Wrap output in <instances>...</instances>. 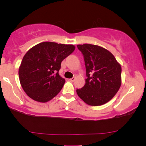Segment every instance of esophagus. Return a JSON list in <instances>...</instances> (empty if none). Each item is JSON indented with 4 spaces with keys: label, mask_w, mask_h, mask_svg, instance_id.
I'll return each instance as SVG.
<instances>
[{
    "label": "esophagus",
    "mask_w": 146,
    "mask_h": 146,
    "mask_svg": "<svg viewBox=\"0 0 146 146\" xmlns=\"http://www.w3.org/2000/svg\"><path fill=\"white\" fill-rule=\"evenodd\" d=\"M70 80L71 82H74V81L75 80V78H74H74H72L70 79Z\"/></svg>",
    "instance_id": "esophagus-1"
}]
</instances>
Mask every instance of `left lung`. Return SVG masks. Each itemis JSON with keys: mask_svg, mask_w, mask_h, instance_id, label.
I'll use <instances>...</instances> for the list:
<instances>
[{"mask_svg": "<svg viewBox=\"0 0 146 146\" xmlns=\"http://www.w3.org/2000/svg\"><path fill=\"white\" fill-rule=\"evenodd\" d=\"M85 62L87 78L78 96L87 104L98 106L107 103L119 90L121 68L114 56L104 48L84 44L77 45Z\"/></svg>", "mask_w": 146, "mask_h": 146, "instance_id": "left-lung-1", "label": "left lung"}]
</instances>
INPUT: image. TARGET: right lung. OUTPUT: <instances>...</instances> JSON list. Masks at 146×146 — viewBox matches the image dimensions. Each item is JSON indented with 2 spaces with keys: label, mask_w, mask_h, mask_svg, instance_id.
<instances>
[{
  "label": "right lung",
  "mask_w": 146,
  "mask_h": 146,
  "mask_svg": "<svg viewBox=\"0 0 146 146\" xmlns=\"http://www.w3.org/2000/svg\"><path fill=\"white\" fill-rule=\"evenodd\" d=\"M75 50L72 44L44 42L24 56L19 75L24 91L34 100L47 102L62 88L65 80L59 75L61 62Z\"/></svg>",
  "instance_id": "right-lung-1"
}]
</instances>
